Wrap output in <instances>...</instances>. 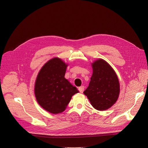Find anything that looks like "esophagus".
<instances>
[{
    "mask_svg": "<svg viewBox=\"0 0 148 148\" xmlns=\"http://www.w3.org/2000/svg\"><path fill=\"white\" fill-rule=\"evenodd\" d=\"M84 89V86H80V87H79V88H78V90L79 91V92H82V93L83 92Z\"/></svg>",
    "mask_w": 148,
    "mask_h": 148,
    "instance_id": "34e87169",
    "label": "esophagus"
}]
</instances>
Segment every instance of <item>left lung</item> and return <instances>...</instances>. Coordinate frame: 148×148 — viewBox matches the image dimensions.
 Masks as SVG:
<instances>
[{"instance_id": "1", "label": "left lung", "mask_w": 148, "mask_h": 148, "mask_svg": "<svg viewBox=\"0 0 148 148\" xmlns=\"http://www.w3.org/2000/svg\"><path fill=\"white\" fill-rule=\"evenodd\" d=\"M92 75L89 86L83 93L94 108L106 110L117 102L120 94L119 80L115 71L102 59L91 64Z\"/></svg>"}]
</instances>
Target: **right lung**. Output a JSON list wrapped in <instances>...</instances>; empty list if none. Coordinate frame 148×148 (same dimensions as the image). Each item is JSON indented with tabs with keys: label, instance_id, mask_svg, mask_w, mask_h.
Segmentation results:
<instances>
[{
	"label": "right lung",
	"instance_id": "1",
	"mask_svg": "<svg viewBox=\"0 0 148 148\" xmlns=\"http://www.w3.org/2000/svg\"><path fill=\"white\" fill-rule=\"evenodd\" d=\"M67 66L60 58H52L42 66L36 79V99L40 106L53 114L63 112L71 97L79 92L65 78Z\"/></svg>",
	"mask_w": 148,
	"mask_h": 148
}]
</instances>
